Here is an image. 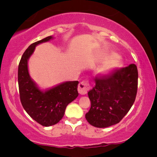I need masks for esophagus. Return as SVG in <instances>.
Here are the masks:
<instances>
[{
  "mask_svg": "<svg viewBox=\"0 0 157 157\" xmlns=\"http://www.w3.org/2000/svg\"><path fill=\"white\" fill-rule=\"evenodd\" d=\"M90 89H91V86H90L89 82L88 81H82V82H80L78 85V88H77V90H78V92L81 95H84L86 94H87L88 91H89Z\"/></svg>",
  "mask_w": 157,
  "mask_h": 157,
  "instance_id": "1",
  "label": "esophagus"
}]
</instances>
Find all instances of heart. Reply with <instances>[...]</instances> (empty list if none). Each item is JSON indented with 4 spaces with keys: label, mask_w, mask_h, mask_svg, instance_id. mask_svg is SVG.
<instances>
[{
    "label": "heart",
    "mask_w": 157,
    "mask_h": 157,
    "mask_svg": "<svg viewBox=\"0 0 157 157\" xmlns=\"http://www.w3.org/2000/svg\"><path fill=\"white\" fill-rule=\"evenodd\" d=\"M117 57L115 54H111L109 55V58L111 60L106 62L104 65H102L99 69V73L101 74V75H105V74H108L114 69L115 68L117 67L120 64V62L117 59H116Z\"/></svg>",
    "instance_id": "obj_1"
}]
</instances>
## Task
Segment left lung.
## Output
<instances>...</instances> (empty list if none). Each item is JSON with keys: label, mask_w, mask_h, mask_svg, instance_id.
<instances>
[{"label": "left lung", "mask_w": 157, "mask_h": 157, "mask_svg": "<svg viewBox=\"0 0 157 157\" xmlns=\"http://www.w3.org/2000/svg\"><path fill=\"white\" fill-rule=\"evenodd\" d=\"M88 92L91 108L86 113L90 125L106 128L122 120L133 105L137 93L138 71L135 64L117 68L106 76L95 78Z\"/></svg>", "instance_id": "obj_1"}]
</instances>
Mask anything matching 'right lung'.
Segmentation results:
<instances>
[{
  "mask_svg": "<svg viewBox=\"0 0 157 157\" xmlns=\"http://www.w3.org/2000/svg\"><path fill=\"white\" fill-rule=\"evenodd\" d=\"M52 39V36L30 45L21 57L18 66L19 94L21 104L26 113L41 125H55L63 117L66 106L78 96V81H68L42 91L29 76L28 60L35 46Z\"/></svg>",
  "mask_w": 157,
  "mask_h": 157,
  "instance_id": "right-lung-1",
  "label": "right lung"
}]
</instances>
